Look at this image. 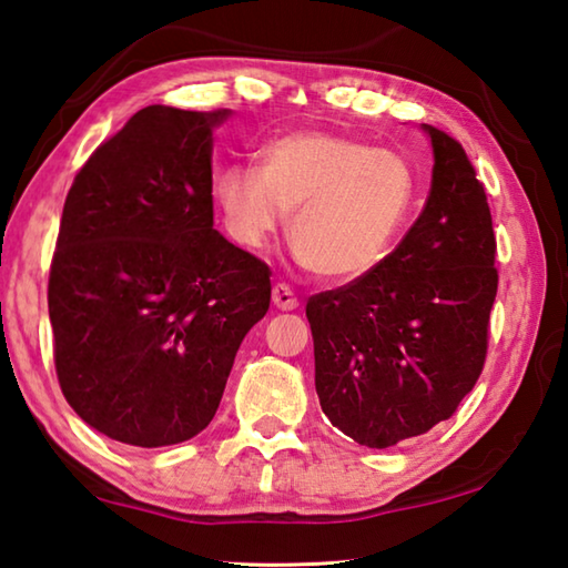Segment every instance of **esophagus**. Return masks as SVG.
<instances>
[{
    "label": "esophagus",
    "mask_w": 568,
    "mask_h": 568,
    "mask_svg": "<svg viewBox=\"0 0 568 568\" xmlns=\"http://www.w3.org/2000/svg\"><path fill=\"white\" fill-rule=\"evenodd\" d=\"M273 305L277 307V311H295L297 297L291 291V285H285V283L273 285Z\"/></svg>",
    "instance_id": "1"
}]
</instances>
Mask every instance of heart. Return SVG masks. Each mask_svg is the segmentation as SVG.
I'll return each mask as SVG.
<instances>
[{
    "mask_svg": "<svg viewBox=\"0 0 568 568\" xmlns=\"http://www.w3.org/2000/svg\"><path fill=\"white\" fill-rule=\"evenodd\" d=\"M416 197L418 175L406 155L321 130L281 134L261 150V168L235 162L215 178V200L237 245L263 250L293 210L297 261L335 283L386 263Z\"/></svg>",
    "mask_w": 568,
    "mask_h": 568,
    "instance_id": "1",
    "label": "heart"
}]
</instances>
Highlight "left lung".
<instances>
[{"mask_svg": "<svg viewBox=\"0 0 568 568\" xmlns=\"http://www.w3.org/2000/svg\"><path fill=\"white\" fill-rule=\"evenodd\" d=\"M434 178L423 213L371 275L305 305L315 390L335 428L396 446L454 416L476 386L496 301V235L460 142L430 124Z\"/></svg>", "mask_w": 568, "mask_h": 568, "instance_id": "1", "label": "left lung"}]
</instances>
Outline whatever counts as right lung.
Listing matches in <instances>:
<instances>
[{
	"mask_svg": "<svg viewBox=\"0 0 568 568\" xmlns=\"http://www.w3.org/2000/svg\"><path fill=\"white\" fill-rule=\"evenodd\" d=\"M227 114L150 104L67 192L47 287L54 368L77 416L120 444L207 428L271 307V267L213 227V130Z\"/></svg>",
	"mask_w": 568,
	"mask_h": 568,
	"instance_id": "right-lung-1",
	"label": "right lung"
}]
</instances>
